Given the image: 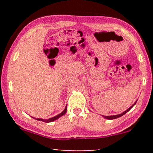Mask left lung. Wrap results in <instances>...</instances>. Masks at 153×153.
<instances>
[{"label":"left lung","mask_w":153,"mask_h":153,"mask_svg":"<svg viewBox=\"0 0 153 153\" xmlns=\"http://www.w3.org/2000/svg\"><path fill=\"white\" fill-rule=\"evenodd\" d=\"M136 103H137V102H135V103H134V104L132 106H130V107H129V108H128V109H127V110H126V111H124V112H123V113H122V114H118V115H115V116H104L103 117H104V118H106V119H108V120H113V119H116V118H119V117H121V116H123V115H124V114H126V113H127V112H128V111H129V110H130V109H131V108H132V107H133V106L135 105V104H136Z\"/></svg>","instance_id":"left-lung-1"}]
</instances>
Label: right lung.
<instances>
[{
	"instance_id": "obj_1",
	"label": "right lung",
	"mask_w": 153,
	"mask_h": 153,
	"mask_svg": "<svg viewBox=\"0 0 153 153\" xmlns=\"http://www.w3.org/2000/svg\"><path fill=\"white\" fill-rule=\"evenodd\" d=\"M66 111H67V106L65 107V109H64L63 111H62V113H60V114L57 115V116H55V117H53V118H51L48 119V120H44V119H41V118H36V120H41V121H43V122H45V123H50V122H53V121L56 120H57L58 118H59L60 116H63V115L65 114Z\"/></svg>"
}]
</instances>
